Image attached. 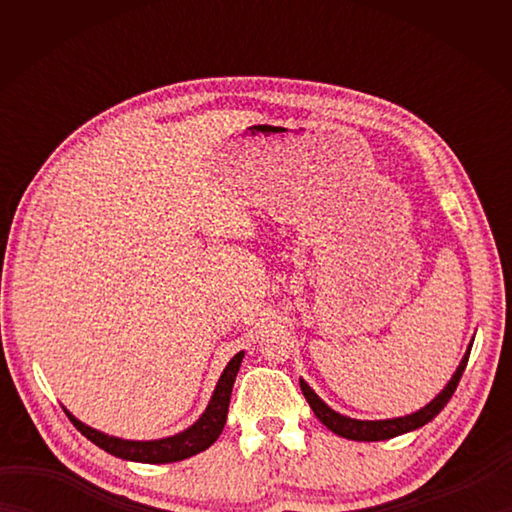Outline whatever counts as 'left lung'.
I'll list each match as a JSON object with an SVG mask.
<instances>
[{
    "label": "left lung",
    "mask_w": 512,
    "mask_h": 512,
    "mask_svg": "<svg viewBox=\"0 0 512 512\" xmlns=\"http://www.w3.org/2000/svg\"><path fill=\"white\" fill-rule=\"evenodd\" d=\"M471 347H473V343H469V350H466L462 363L458 365V369H455V374L447 383V387H444L440 394L429 402L427 407H422L416 413H409V416H402V418L356 420V418L341 416L339 411L330 409L317 394H314V389H310V385L306 383V380H299V383H301L303 396H306V400L310 402L314 416H317L330 431H334L336 436L347 438V440H358V442L389 440V438L402 436V433H407V431L420 429L422 424H427V422H431L433 418L438 416V413L444 409V405H447V402L451 400L455 387H458V383H460V378L464 374V367H466V363H469Z\"/></svg>",
    "instance_id": "8db88e82"
}]
</instances>
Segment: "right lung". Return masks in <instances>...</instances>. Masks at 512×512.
Segmentation results:
<instances>
[{
	"mask_svg": "<svg viewBox=\"0 0 512 512\" xmlns=\"http://www.w3.org/2000/svg\"><path fill=\"white\" fill-rule=\"evenodd\" d=\"M242 358H244V352H237L231 358V363L224 367L220 380H217L213 396L202 416L195 420L189 429L176 433V436L160 438V440H123L88 427V424L76 420L68 409L63 411L68 413V418L72 420L74 427L79 429L85 438L94 442L96 447H101L103 451L116 455V458L145 462V464H169V462L187 460L195 453L206 451L217 438H220V433L226 424L228 402H231V391H233L235 376L239 372V365H242Z\"/></svg>",
	"mask_w": 512,
	"mask_h": 512,
	"instance_id": "obj_1",
	"label": "right lung"
}]
</instances>
